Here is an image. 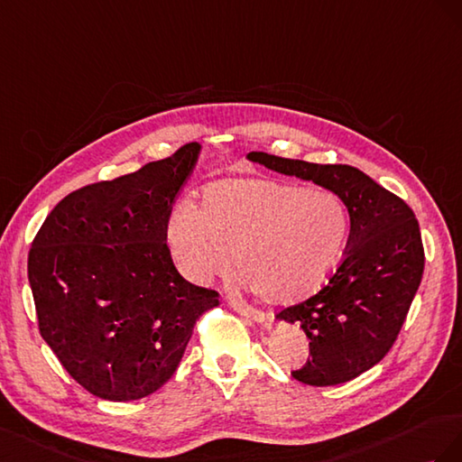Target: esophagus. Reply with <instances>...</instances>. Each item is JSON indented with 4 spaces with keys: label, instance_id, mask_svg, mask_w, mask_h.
<instances>
[{
    "label": "esophagus",
    "instance_id": "obj_1",
    "mask_svg": "<svg viewBox=\"0 0 462 462\" xmlns=\"http://www.w3.org/2000/svg\"><path fill=\"white\" fill-rule=\"evenodd\" d=\"M228 304H230V308H232V310H236L238 313L245 315V318L254 319V321H257V323L267 321V315L263 313L261 310H255V308H252V306H245V304H242V301H238V300H232V298L228 300Z\"/></svg>",
    "mask_w": 462,
    "mask_h": 462
}]
</instances>
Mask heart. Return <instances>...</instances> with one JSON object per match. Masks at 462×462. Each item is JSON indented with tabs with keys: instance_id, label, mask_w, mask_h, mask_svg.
<instances>
[{
	"instance_id": "obj_1",
	"label": "heart",
	"mask_w": 462,
	"mask_h": 462,
	"mask_svg": "<svg viewBox=\"0 0 462 462\" xmlns=\"http://www.w3.org/2000/svg\"><path fill=\"white\" fill-rule=\"evenodd\" d=\"M350 234L348 208L327 189L276 178L222 180L199 205H178L166 242L178 271L208 284L230 269L271 304H292L335 273Z\"/></svg>"
}]
</instances>
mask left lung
<instances>
[{"instance_id": "left-lung-1", "label": "left lung", "mask_w": 462, "mask_h": 462, "mask_svg": "<svg viewBox=\"0 0 462 462\" xmlns=\"http://www.w3.org/2000/svg\"><path fill=\"white\" fill-rule=\"evenodd\" d=\"M247 158L331 189L346 205L345 257L318 292L276 318L301 327L310 338V358L292 372L294 379L328 387L358 377L394 345L424 274V245L412 208L348 164H313L267 152Z\"/></svg>"}]
</instances>
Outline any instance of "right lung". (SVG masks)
I'll return each mask as SVG.
<instances>
[{
	"label": "right lung",
	"mask_w": 462,
	"mask_h": 462,
	"mask_svg": "<svg viewBox=\"0 0 462 462\" xmlns=\"http://www.w3.org/2000/svg\"><path fill=\"white\" fill-rule=\"evenodd\" d=\"M188 143L134 174L69 193L29 252L38 331L79 385L137 401L174 375L217 290L188 282L166 244L172 205L199 154Z\"/></svg>",
	"instance_id": "add662e5"
}]
</instances>
